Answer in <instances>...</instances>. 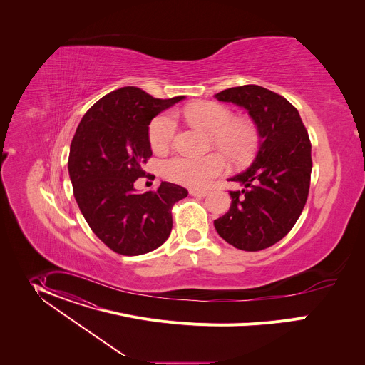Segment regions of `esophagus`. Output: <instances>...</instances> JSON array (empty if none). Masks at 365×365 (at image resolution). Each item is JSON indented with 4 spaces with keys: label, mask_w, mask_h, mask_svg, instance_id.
Listing matches in <instances>:
<instances>
[{
    "label": "esophagus",
    "mask_w": 365,
    "mask_h": 365,
    "mask_svg": "<svg viewBox=\"0 0 365 365\" xmlns=\"http://www.w3.org/2000/svg\"><path fill=\"white\" fill-rule=\"evenodd\" d=\"M190 195H192V197H207L208 195V192L207 191H201V190H191L190 191Z\"/></svg>",
    "instance_id": "esophagus-1"
}]
</instances>
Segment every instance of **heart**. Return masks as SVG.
Listing matches in <instances>:
<instances>
[{
	"mask_svg": "<svg viewBox=\"0 0 365 365\" xmlns=\"http://www.w3.org/2000/svg\"><path fill=\"white\" fill-rule=\"evenodd\" d=\"M185 118L212 133V143L232 161H245L253 155L257 145L255 126L245 119H233L229 108L216 103H198L184 110ZM177 130V119L173 112L156 116L149 126V142L155 152L165 150ZM225 158L217 153L204 157L177 156L163 163L164 175L191 188H202L223 173Z\"/></svg>",
	"mask_w": 365,
	"mask_h": 365,
	"instance_id": "b5f03b06",
	"label": "heart"
}]
</instances>
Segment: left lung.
Segmentation results:
<instances>
[{
  "mask_svg": "<svg viewBox=\"0 0 365 365\" xmlns=\"http://www.w3.org/2000/svg\"><path fill=\"white\" fill-rule=\"evenodd\" d=\"M215 98L245 108L260 140L250 167L229 178L243 188L229 192L230 208L213 225L236 249L259 252L279 242L307 204L312 171L309 136L298 109L260 86L227 88Z\"/></svg>",
  "mask_w": 365,
  "mask_h": 365,
  "instance_id": "1",
  "label": "left lung"
}]
</instances>
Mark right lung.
Masks as SVG:
<instances>
[{
	"mask_svg": "<svg viewBox=\"0 0 365 365\" xmlns=\"http://www.w3.org/2000/svg\"><path fill=\"white\" fill-rule=\"evenodd\" d=\"M181 100L122 87L93 105L76 130L68 156L74 198L91 230L118 255L140 256L160 247L173 227V205L188 195L167 181L156 192L139 194L133 187L152 156V119Z\"/></svg>",
	"mask_w": 365,
	"mask_h": 365,
	"instance_id": "1",
	"label": "right lung"
}]
</instances>
